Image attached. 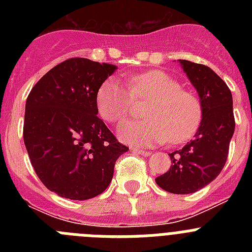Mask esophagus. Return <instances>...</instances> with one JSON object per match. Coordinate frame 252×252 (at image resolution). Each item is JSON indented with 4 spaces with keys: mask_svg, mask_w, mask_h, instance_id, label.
I'll return each mask as SVG.
<instances>
[{
    "mask_svg": "<svg viewBox=\"0 0 252 252\" xmlns=\"http://www.w3.org/2000/svg\"><path fill=\"white\" fill-rule=\"evenodd\" d=\"M131 150L135 151V153L141 154V155H145V157H149V155L151 154L149 150H144V149H139V148H131Z\"/></svg>",
    "mask_w": 252,
    "mask_h": 252,
    "instance_id": "1",
    "label": "esophagus"
}]
</instances>
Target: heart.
Returning <instances> with one entry per match:
<instances>
[{"mask_svg":"<svg viewBox=\"0 0 252 252\" xmlns=\"http://www.w3.org/2000/svg\"><path fill=\"white\" fill-rule=\"evenodd\" d=\"M127 87L110 78L97 92V108L102 119L119 124L135 110V102H148L144 120L120 126L119 136L136 145H173L186 142L197 132L203 116L202 103L194 93L182 90L174 78L161 70H148L128 78Z\"/></svg>","mask_w":252,"mask_h":252,"instance_id":"1","label":"heart"}]
</instances>
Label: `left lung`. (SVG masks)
<instances>
[{
  "instance_id": "obj_1",
  "label": "left lung",
  "mask_w": 252,
  "mask_h": 252,
  "mask_svg": "<svg viewBox=\"0 0 252 252\" xmlns=\"http://www.w3.org/2000/svg\"><path fill=\"white\" fill-rule=\"evenodd\" d=\"M179 62L197 90L203 116L194 137L180 150L169 154L170 169L155 182L169 193L189 194L208 186L223 169L235 131V117L232 93L223 79L203 64Z\"/></svg>"
}]
</instances>
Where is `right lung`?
I'll return each instance as SVG.
<instances>
[{
	"instance_id": "1",
	"label": "right lung",
	"mask_w": 252,
	"mask_h": 252,
	"mask_svg": "<svg viewBox=\"0 0 252 252\" xmlns=\"http://www.w3.org/2000/svg\"><path fill=\"white\" fill-rule=\"evenodd\" d=\"M116 69L70 58L29 93L24 142L41 183L60 197L84 201L103 193L116 160L128 150L97 116V92Z\"/></svg>"
}]
</instances>
